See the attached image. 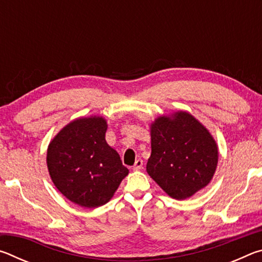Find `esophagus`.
I'll return each mask as SVG.
<instances>
[{
  "label": "esophagus",
  "mask_w": 262,
  "mask_h": 262,
  "mask_svg": "<svg viewBox=\"0 0 262 262\" xmlns=\"http://www.w3.org/2000/svg\"><path fill=\"white\" fill-rule=\"evenodd\" d=\"M142 166H143V161H142V159H137L134 164V166H133V170L139 171V170H141Z\"/></svg>",
  "instance_id": "esophagus-1"
}]
</instances>
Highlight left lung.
I'll return each mask as SVG.
<instances>
[{
    "mask_svg": "<svg viewBox=\"0 0 262 262\" xmlns=\"http://www.w3.org/2000/svg\"><path fill=\"white\" fill-rule=\"evenodd\" d=\"M147 172L168 196L185 200L215 174L219 147L209 130L186 111L155 119Z\"/></svg>",
    "mask_w": 262,
    "mask_h": 262,
    "instance_id": "8db88e82",
    "label": "left lung"
}]
</instances>
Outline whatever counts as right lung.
I'll return each instance as SVG.
<instances>
[{
	"label": "right lung",
	"mask_w": 262,
	"mask_h": 262,
	"mask_svg": "<svg viewBox=\"0 0 262 262\" xmlns=\"http://www.w3.org/2000/svg\"><path fill=\"white\" fill-rule=\"evenodd\" d=\"M107 121L99 115L78 118L53 137L47 168L59 192L84 208L107 203L129 171L105 140Z\"/></svg>",
	"instance_id": "1"
}]
</instances>
